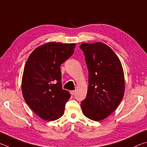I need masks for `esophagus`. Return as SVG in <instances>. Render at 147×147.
I'll list each match as a JSON object with an SVG mask.
<instances>
[{"mask_svg": "<svg viewBox=\"0 0 147 147\" xmlns=\"http://www.w3.org/2000/svg\"><path fill=\"white\" fill-rule=\"evenodd\" d=\"M75 90H71V95H74V94H75Z\"/></svg>", "mask_w": 147, "mask_h": 147, "instance_id": "1", "label": "esophagus"}]
</instances>
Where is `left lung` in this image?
Masks as SVG:
<instances>
[{
    "mask_svg": "<svg viewBox=\"0 0 147 147\" xmlns=\"http://www.w3.org/2000/svg\"><path fill=\"white\" fill-rule=\"evenodd\" d=\"M80 47L89 71L87 94L81 108L87 118L100 121L115 111L123 99V70L118 57L106 44L84 43Z\"/></svg>",
    "mask_w": 147,
    "mask_h": 147,
    "instance_id": "obj_1",
    "label": "left lung"
}]
</instances>
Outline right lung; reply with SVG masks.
<instances>
[{
	"label": "right lung",
	"instance_id": "obj_1",
	"mask_svg": "<svg viewBox=\"0 0 147 147\" xmlns=\"http://www.w3.org/2000/svg\"><path fill=\"white\" fill-rule=\"evenodd\" d=\"M75 44L49 42L36 48L26 63L22 79L24 100L36 115L54 121L63 116L71 94L62 89L60 65L73 55Z\"/></svg>",
	"mask_w": 147,
	"mask_h": 147
}]
</instances>
